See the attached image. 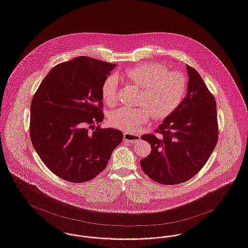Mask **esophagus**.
Masks as SVG:
<instances>
[{"instance_id": "esophagus-1", "label": "esophagus", "mask_w": 248, "mask_h": 248, "mask_svg": "<svg viewBox=\"0 0 248 248\" xmlns=\"http://www.w3.org/2000/svg\"><path fill=\"white\" fill-rule=\"evenodd\" d=\"M124 139L125 141H128L130 143H137L138 141L140 140V136L135 135V134H131V133H124Z\"/></svg>"}]
</instances>
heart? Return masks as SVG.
<instances>
[{
  "mask_svg": "<svg viewBox=\"0 0 248 248\" xmlns=\"http://www.w3.org/2000/svg\"><path fill=\"white\" fill-rule=\"evenodd\" d=\"M124 77L131 84L141 89L137 108H120L111 111L109 124L129 132L138 131L146 124L150 115L155 119H164L178 108L186 93V78L178 71L157 62H147L129 67ZM101 96L108 106L116 104L118 81L109 77L101 86Z\"/></svg>",
  "mask_w": 248,
  "mask_h": 248,
  "instance_id": "1",
  "label": "heart"
}]
</instances>
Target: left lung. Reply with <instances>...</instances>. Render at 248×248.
<instances>
[{"mask_svg":"<svg viewBox=\"0 0 248 248\" xmlns=\"http://www.w3.org/2000/svg\"><path fill=\"white\" fill-rule=\"evenodd\" d=\"M187 93L180 106L163 120L158 135L141 137L151 146L140 160L143 171L161 185L188 181L208 161L218 141L216 100L197 70L186 65Z\"/></svg>","mask_w":248,"mask_h":248,"instance_id":"obj_1","label":"left lung"}]
</instances>
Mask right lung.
Here are the masks:
<instances>
[{
  "label": "right lung",
  "instance_id": "1",
  "mask_svg": "<svg viewBox=\"0 0 248 248\" xmlns=\"http://www.w3.org/2000/svg\"><path fill=\"white\" fill-rule=\"evenodd\" d=\"M115 66L88 56L62 62L50 70L32 99V145L60 178L71 183L95 178L123 141L120 130L95 127L104 117L101 86Z\"/></svg>",
  "mask_w": 248,
  "mask_h": 248
}]
</instances>
